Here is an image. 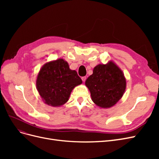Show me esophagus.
Returning a JSON list of instances; mask_svg holds the SVG:
<instances>
[{
    "instance_id": "1",
    "label": "esophagus",
    "mask_w": 159,
    "mask_h": 159,
    "mask_svg": "<svg viewBox=\"0 0 159 159\" xmlns=\"http://www.w3.org/2000/svg\"><path fill=\"white\" fill-rule=\"evenodd\" d=\"M81 80H82V81H84V82H85V80H86V77H85V76L82 77V78H81Z\"/></svg>"
}]
</instances>
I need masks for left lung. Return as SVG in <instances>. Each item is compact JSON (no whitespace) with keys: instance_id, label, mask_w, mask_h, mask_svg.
Returning <instances> with one entry per match:
<instances>
[{"instance_id":"8db88e82","label":"left lung","mask_w":159,"mask_h":159,"mask_svg":"<svg viewBox=\"0 0 159 159\" xmlns=\"http://www.w3.org/2000/svg\"><path fill=\"white\" fill-rule=\"evenodd\" d=\"M91 99L101 108L113 107L121 99L126 89V79L122 70L113 61L98 64L86 80Z\"/></svg>"}]
</instances>
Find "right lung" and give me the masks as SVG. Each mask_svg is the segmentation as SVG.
Listing matches in <instances>:
<instances>
[{"label":"right lung","mask_w":159,"mask_h":159,"mask_svg":"<svg viewBox=\"0 0 159 159\" xmlns=\"http://www.w3.org/2000/svg\"><path fill=\"white\" fill-rule=\"evenodd\" d=\"M82 80L68 62L59 58L47 62L40 70L36 89L44 102L52 107H60L68 102L71 92Z\"/></svg>","instance_id":"1"}]
</instances>
